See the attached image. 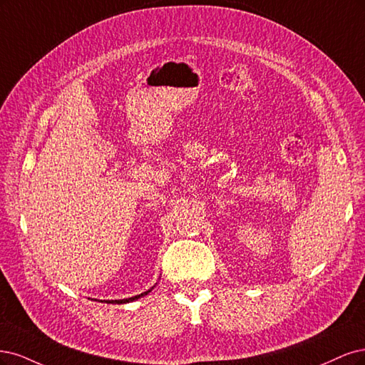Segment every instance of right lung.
Wrapping results in <instances>:
<instances>
[{
	"instance_id": "right-lung-1",
	"label": "right lung",
	"mask_w": 365,
	"mask_h": 365,
	"mask_svg": "<svg viewBox=\"0 0 365 365\" xmlns=\"http://www.w3.org/2000/svg\"><path fill=\"white\" fill-rule=\"evenodd\" d=\"M155 288V287H151L148 291H145V292H140V294H138V296H133V297H128V299H123V300H106V303H118V304H123V303H130V302H135V300H138V299H140V297H144V296H147V294ZM104 300H101V303H103Z\"/></svg>"
}]
</instances>
